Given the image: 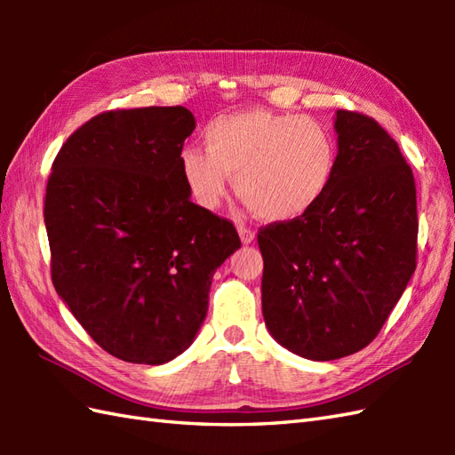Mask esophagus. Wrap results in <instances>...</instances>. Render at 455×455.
<instances>
[{
    "label": "esophagus",
    "mask_w": 455,
    "mask_h": 455,
    "mask_svg": "<svg viewBox=\"0 0 455 455\" xmlns=\"http://www.w3.org/2000/svg\"><path fill=\"white\" fill-rule=\"evenodd\" d=\"M238 235H240V240H243V244H252L254 243V230L248 228L246 225H238Z\"/></svg>",
    "instance_id": "1"
}]
</instances>
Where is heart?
I'll use <instances>...</instances> for the list:
<instances>
[{
	"mask_svg": "<svg viewBox=\"0 0 455 455\" xmlns=\"http://www.w3.org/2000/svg\"><path fill=\"white\" fill-rule=\"evenodd\" d=\"M188 147L178 166L199 207L217 211L235 178L238 197L267 222H289L318 205L334 180L338 144L324 123L262 108L222 115Z\"/></svg>",
	"mask_w": 455,
	"mask_h": 455,
	"instance_id": "heart-1",
	"label": "heart"
}]
</instances>
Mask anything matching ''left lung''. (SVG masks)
Instances as JSON below:
<instances>
[{
	"label": "left lung",
	"mask_w": 455,
	"mask_h": 455,
	"mask_svg": "<svg viewBox=\"0 0 455 455\" xmlns=\"http://www.w3.org/2000/svg\"><path fill=\"white\" fill-rule=\"evenodd\" d=\"M334 131L338 166L326 196L258 235L267 331L313 362L370 344L417 267V188L399 144L352 111H336Z\"/></svg>",
	"instance_id": "8db88e82"
}]
</instances>
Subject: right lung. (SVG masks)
Segmentation results:
<instances>
[{"label": "right lung", "mask_w": 455, "mask_h": 455, "mask_svg": "<svg viewBox=\"0 0 455 455\" xmlns=\"http://www.w3.org/2000/svg\"><path fill=\"white\" fill-rule=\"evenodd\" d=\"M186 108L109 111L76 131L48 178L52 283L85 332L131 363L162 365L196 340L233 222L191 201L178 158Z\"/></svg>", "instance_id": "1"}]
</instances>
